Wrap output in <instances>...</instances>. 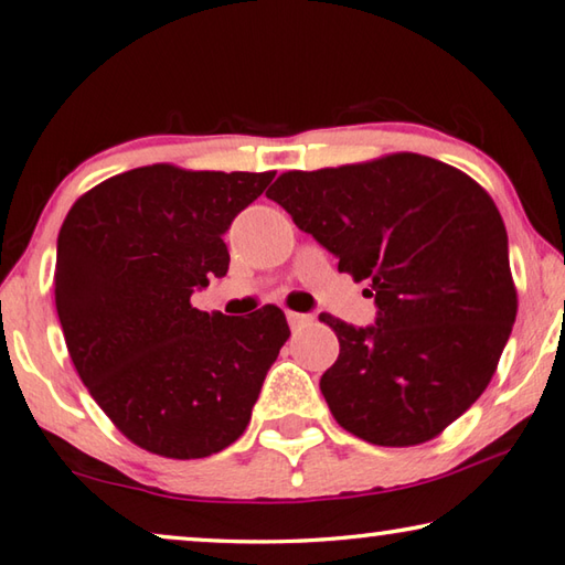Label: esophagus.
Instances as JSON below:
<instances>
[{
  "instance_id": "1",
  "label": "esophagus",
  "mask_w": 565,
  "mask_h": 565,
  "mask_svg": "<svg viewBox=\"0 0 565 565\" xmlns=\"http://www.w3.org/2000/svg\"><path fill=\"white\" fill-rule=\"evenodd\" d=\"M286 319H289V327L291 329H301V327H306V323L313 321L311 313H296V311L286 313Z\"/></svg>"
}]
</instances>
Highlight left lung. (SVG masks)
<instances>
[{
	"label": "left lung",
	"instance_id": "8db88e82",
	"mask_svg": "<svg viewBox=\"0 0 565 565\" xmlns=\"http://www.w3.org/2000/svg\"><path fill=\"white\" fill-rule=\"evenodd\" d=\"M266 196L374 296L371 327L319 317L341 343L319 384L333 418L376 446L441 434L489 386L519 309L493 199L420 154L286 171Z\"/></svg>",
	"mask_w": 565,
	"mask_h": 565
}]
</instances>
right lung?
<instances>
[{
  "label": "right lung",
  "mask_w": 565,
  "mask_h": 565,
  "mask_svg": "<svg viewBox=\"0 0 565 565\" xmlns=\"http://www.w3.org/2000/svg\"><path fill=\"white\" fill-rule=\"evenodd\" d=\"M274 177L141 167L64 218L54 299L66 349L104 414L151 454L204 458L234 444L289 339L276 306L248 317L191 306L226 276L224 234Z\"/></svg>",
  "instance_id": "obj_1"
}]
</instances>
